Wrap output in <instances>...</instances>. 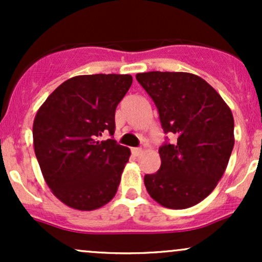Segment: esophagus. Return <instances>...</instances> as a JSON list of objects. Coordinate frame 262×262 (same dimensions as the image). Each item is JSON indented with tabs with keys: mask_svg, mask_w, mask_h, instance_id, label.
Returning a JSON list of instances; mask_svg holds the SVG:
<instances>
[{
	"mask_svg": "<svg viewBox=\"0 0 262 262\" xmlns=\"http://www.w3.org/2000/svg\"><path fill=\"white\" fill-rule=\"evenodd\" d=\"M141 151H143V149H141V148H133V149H132V154L135 155V156L139 155Z\"/></svg>",
	"mask_w": 262,
	"mask_h": 262,
	"instance_id": "obj_1",
	"label": "esophagus"
}]
</instances>
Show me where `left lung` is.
I'll return each mask as SVG.
<instances>
[{
	"mask_svg": "<svg viewBox=\"0 0 262 262\" xmlns=\"http://www.w3.org/2000/svg\"><path fill=\"white\" fill-rule=\"evenodd\" d=\"M152 98L165 133L176 143L159 149L160 169L145 175L150 197L162 207L185 209L203 201L223 176L234 146V118L221 95L189 73L137 74Z\"/></svg>",
	"mask_w": 262,
	"mask_h": 262,
	"instance_id": "1",
	"label": "left lung"
}]
</instances>
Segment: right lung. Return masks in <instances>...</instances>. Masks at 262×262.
Wrapping results in <instances>:
<instances>
[{"instance_id":"add662e5","label":"right lung","mask_w":262,"mask_h":262,"mask_svg":"<svg viewBox=\"0 0 262 262\" xmlns=\"http://www.w3.org/2000/svg\"><path fill=\"white\" fill-rule=\"evenodd\" d=\"M130 75H80L45 100L33 123V144L45 182L58 200L79 210L101 208L116 196L130 156L114 139V114Z\"/></svg>"}]
</instances>
